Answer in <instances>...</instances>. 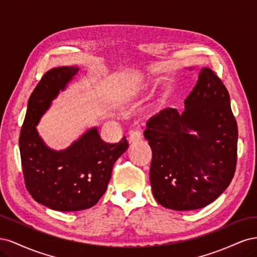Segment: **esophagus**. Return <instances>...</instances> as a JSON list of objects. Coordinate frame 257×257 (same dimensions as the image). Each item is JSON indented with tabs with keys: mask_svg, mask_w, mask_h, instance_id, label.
Wrapping results in <instances>:
<instances>
[{
	"mask_svg": "<svg viewBox=\"0 0 257 257\" xmlns=\"http://www.w3.org/2000/svg\"><path fill=\"white\" fill-rule=\"evenodd\" d=\"M142 139H143V134L139 131H132L130 133L128 141L131 144H135L139 141H142Z\"/></svg>",
	"mask_w": 257,
	"mask_h": 257,
	"instance_id": "1",
	"label": "esophagus"
}]
</instances>
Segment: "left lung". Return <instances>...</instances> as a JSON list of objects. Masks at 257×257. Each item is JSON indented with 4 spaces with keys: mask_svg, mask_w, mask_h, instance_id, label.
<instances>
[{
    "mask_svg": "<svg viewBox=\"0 0 257 257\" xmlns=\"http://www.w3.org/2000/svg\"><path fill=\"white\" fill-rule=\"evenodd\" d=\"M184 104L181 113L166 108L154 115L144 132L152 150L153 195L179 211L211 204L227 189L237 165V122L219 76L201 68Z\"/></svg>",
    "mask_w": 257,
    "mask_h": 257,
    "instance_id": "8db88e82",
    "label": "left lung"
}]
</instances>
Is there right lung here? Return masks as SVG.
<instances>
[{
	"instance_id": "obj_1",
	"label": "right lung",
	"mask_w": 257,
	"mask_h": 257,
	"mask_svg": "<svg viewBox=\"0 0 257 257\" xmlns=\"http://www.w3.org/2000/svg\"><path fill=\"white\" fill-rule=\"evenodd\" d=\"M79 71L76 66L52 68L37 83L28 102L19 149L26 188L37 203L58 211H78L94 206L106 192L114 162L126 151L124 136L107 144L91 128L63 151L46 147L36 125L51 100Z\"/></svg>"
}]
</instances>
